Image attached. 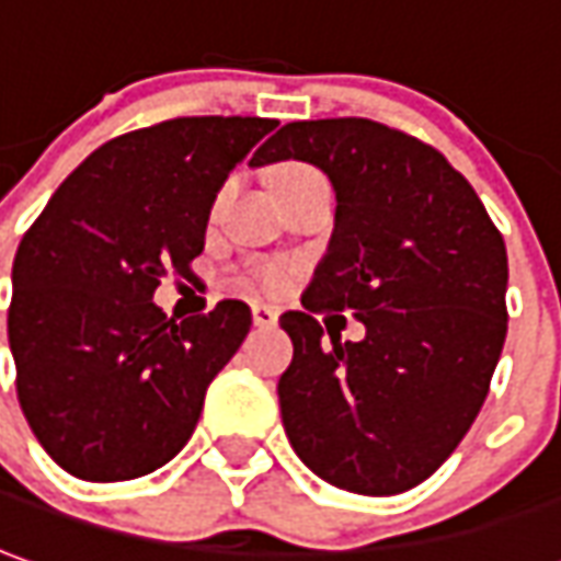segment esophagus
<instances>
[{
  "mask_svg": "<svg viewBox=\"0 0 561 561\" xmlns=\"http://www.w3.org/2000/svg\"><path fill=\"white\" fill-rule=\"evenodd\" d=\"M253 323L256 327H274L277 323V311L272 305H253Z\"/></svg>",
  "mask_w": 561,
  "mask_h": 561,
  "instance_id": "34e87169",
  "label": "esophagus"
}]
</instances>
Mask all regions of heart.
<instances>
[{
    "mask_svg": "<svg viewBox=\"0 0 561 561\" xmlns=\"http://www.w3.org/2000/svg\"><path fill=\"white\" fill-rule=\"evenodd\" d=\"M314 173H318V170L308 168V164H299V161H284V164L272 168L268 180H272L274 192H280L284 185L308 180V176H314ZM262 284H268V287H280V284H284V272H277V268H262Z\"/></svg>",
    "mask_w": 561,
    "mask_h": 561,
    "instance_id": "1",
    "label": "heart"
}]
</instances>
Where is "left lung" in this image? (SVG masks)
<instances>
[{"label":"left lung","mask_w":561,"mask_h":561,"mask_svg":"<svg viewBox=\"0 0 561 561\" xmlns=\"http://www.w3.org/2000/svg\"><path fill=\"white\" fill-rule=\"evenodd\" d=\"M308 161L335 188V229L305 311H287L293 363L277 381L289 446L320 480L400 494L458 449L507 339V247L434 146L369 118L289 122L253 168ZM354 310L360 343L322 335Z\"/></svg>","instance_id":"obj_1"}]
</instances>
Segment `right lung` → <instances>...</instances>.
<instances>
[{
    "label": "right lung",
    "instance_id": "add662e5",
    "mask_svg": "<svg viewBox=\"0 0 561 561\" xmlns=\"http://www.w3.org/2000/svg\"><path fill=\"white\" fill-rule=\"evenodd\" d=\"M274 118H170L103 142L69 173L14 256L8 345L42 449L79 480H137L168 465L207 385L250 332L222 299L173 320L156 302L192 274L216 192Z\"/></svg>",
    "mask_w": 561,
    "mask_h": 561
}]
</instances>
